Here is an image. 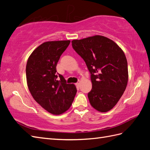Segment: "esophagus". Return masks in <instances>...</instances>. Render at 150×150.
<instances>
[{"label":"esophagus","mask_w":150,"mask_h":150,"mask_svg":"<svg viewBox=\"0 0 150 150\" xmlns=\"http://www.w3.org/2000/svg\"><path fill=\"white\" fill-rule=\"evenodd\" d=\"M80 83H81V82H80V81H79L78 82H76V83H75L76 86V87H79V86H80Z\"/></svg>","instance_id":"1"}]
</instances>
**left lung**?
<instances>
[{"label":"left lung","instance_id":"obj_1","mask_svg":"<svg viewBox=\"0 0 150 150\" xmlns=\"http://www.w3.org/2000/svg\"><path fill=\"white\" fill-rule=\"evenodd\" d=\"M71 43L91 74L90 104L100 112H107L116 105L127 88L128 64L123 51L112 40L99 35Z\"/></svg>","mask_w":150,"mask_h":150}]
</instances>
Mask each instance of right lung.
I'll return each mask as SVG.
<instances>
[{
    "mask_svg": "<svg viewBox=\"0 0 150 150\" xmlns=\"http://www.w3.org/2000/svg\"><path fill=\"white\" fill-rule=\"evenodd\" d=\"M70 41H47L30 54L26 65L28 88L36 102L48 112L59 115L71 107L76 93L57 73L56 66Z\"/></svg>",
    "mask_w": 150,
    "mask_h": 150,
    "instance_id": "1",
    "label": "right lung"
}]
</instances>
